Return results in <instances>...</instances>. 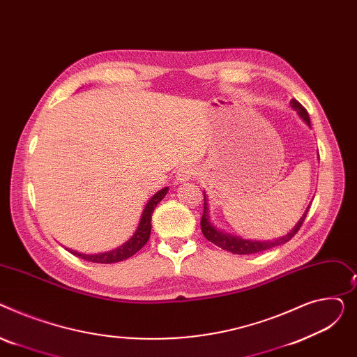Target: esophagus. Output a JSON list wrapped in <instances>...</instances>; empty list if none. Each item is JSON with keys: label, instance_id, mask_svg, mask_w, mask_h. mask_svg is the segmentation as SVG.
I'll return each mask as SVG.
<instances>
[{"label": "esophagus", "instance_id": "1", "mask_svg": "<svg viewBox=\"0 0 357 357\" xmlns=\"http://www.w3.org/2000/svg\"><path fill=\"white\" fill-rule=\"evenodd\" d=\"M193 176H195V169H193V167L192 165H183V167H180V169H178L176 177H177V180L180 183H184V181L190 180Z\"/></svg>", "mask_w": 357, "mask_h": 357}]
</instances>
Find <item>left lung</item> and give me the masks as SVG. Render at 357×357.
Returning a JSON list of instances; mask_svg holds the SVG:
<instances>
[{
    "label": "left lung",
    "instance_id": "1",
    "mask_svg": "<svg viewBox=\"0 0 357 357\" xmlns=\"http://www.w3.org/2000/svg\"><path fill=\"white\" fill-rule=\"evenodd\" d=\"M291 108L294 109L298 116L308 125V127H311L310 125V116H308V112L305 111V108L303 107V105L296 100V99H291ZM204 193V211H203V216H202V222H200V226H202V232L204 235V238L208 241L215 243L216 246L225 249V250H229V252L232 254H236V255H246V254H257V252H262V250H266V249H271V248H275V246H280L282 243H287L289 239L294 238V235L298 232V229L301 227L305 216H307V212L310 206L305 208L304 215L301 216V219L297 222V225L292 227L289 232L287 235H284L282 238H278V239H272V241H250V239H243L241 236H235V235H230V234H226L223 232V230L218 229L212 220H211V215H208V197L206 195V192L203 190Z\"/></svg>",
    "mask_w": 357,
    "mask_h": 357
}]
</instances>
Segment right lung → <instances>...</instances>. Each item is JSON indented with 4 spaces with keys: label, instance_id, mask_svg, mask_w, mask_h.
I'll return each mask as SVG.
<instances>
[{
    "label": "right lung",
    "instance_id": "add662e5",
    "mask_svg": "<svg viewBox=\"0 0 357 357\" xmlns=\"http://www.w3.org/2000/svg\"><path fill=\"white\" fill-rule=\"evenodd\" d=\"M167 192H169V187H164L160 192H157L149 202H146L144 211H142V215H141V219H139V223H138V227L134 232V235L127 242L122 243L121 246H118L112 250H108V252L92 254V255L82 254V252H77V250H73L69 248H66V249L70 254H73L82 259L89 261V262H96V264H115V262H121L123 259L131 258L146 242H149L150 235H151V215L154 212V208L157 207V204L164 199Z\"/></svg>",
    "mask_w": 357,
    "mask_h": 357
}]
</instances>
